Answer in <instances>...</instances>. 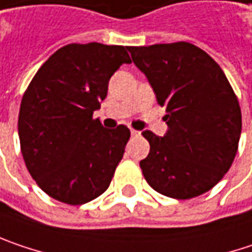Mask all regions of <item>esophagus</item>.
<instances>
[{
    "instance_id": "1",
    "label": "esophagus",
    "mask_w": 252,
    "mask_h": 252,
    "mask_svg": "<svg viewBox=\"0 0 252 252\" xmlns=\"http://www.w3.org/2000/svg\"><path fill=\"white\" fill-rule=\"evenodd\" d=\"M130 133H132V136L139 135V132H137V130H135V129H130Z\"/></svg>"
}]
</instances>
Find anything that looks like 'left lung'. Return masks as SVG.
Wrapping results in <instances>:
<instances>
[{"mask_svg": "<svg viewBox=\"0 0 252 252\" xmlns=\"http://www.w3.org/2000/svg\"><path fill=\"white\" fill-rule=\"evenodd\" d=\"M127 50L168 112L163 137L142 132L151 145L140 160L146 182L175 199L205 193L231 168L243 126L240 103L222 68L187 41Z\"/></svg>", "mask_w": 252, "mask_h": 252, "instance_id": "left-lung-1", "label": "left lung"}]
</instances>
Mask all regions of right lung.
<instances>
[{"instance_id":"right-lung-1","label":"right lung","mask_w":252,"mask_h":252,"mask_svg":"<svg viewBox=\"0 0 252 252\" xmlns=\"http://www.w3.org/2000/svg\"><path fill=\"white\" fill-rule=\"evenodd\" d=\"M123 63H132L123 45L67 44L38 68L23 96L18 136L26 166L63 204L100 196L123 158L130 130L106 129L93 117Z\"/></svg>"}]
</instances>
